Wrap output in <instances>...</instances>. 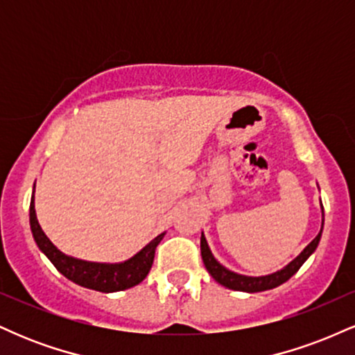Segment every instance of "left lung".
<instances>
[{
	"mask_svg": "<svg viewBox=\"0 0 355 355\" xmlns=\"http://www.w3.org/2000/svg\"><path fill=\"white\" fill-rule=\"evenodd\" d=\"M322 205V203H320ZM322 229H324V209H322ZM322 229L319 232L315 239L309 243L307 247L300 252L299 255L292 260L291 263H287L284 268L274 272V274L268 275H260V277H250V275H242L237 274V272H232L227 267H223L222 263L215 259L214 254H211L209 243H207L205 235L202 232L200 237V252H202V260L205 263V268L209 270V274L214 277L215 280L223 287L232 288V291H240V292H248V294H254V292H263V291H270V288L279 287L284 282H287L292 275L302 267V263L305 260L311 257L313 252H315L317 245L320 242V235H322Z\"/></svg>",
	"mask_w": 355,
	"mask_h": 355,
	"instance_id": "left-lung-1",
	"label": "left lung"
}]
</instances>
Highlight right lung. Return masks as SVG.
Listing matches in <instances>:
<instances>
[{
	"instance_id": "1",
	"label": "right lung",
	"mask_w": 355,
	"mask_h": 355,
	"mask_svg": "<svg viewBox=\"0 0 355 355\" xmlns=\"http://www.w3.org/2000/svg\"><path fill=\"white\" fill-rule=\"evenodd\" d=\"M30 225L36 245L50 259L53 266L58 268L60 274H63L68 280L81 285V287L105 292V294L125 291V288L135 287V285L140 284L148 275L153 263L155 248H157L165 235L164 232L158 237H155L138 254L133 255L132 259L125 260V262L100 263L75 259V257H70L58 250V248L53 245L51 240L44 235V232L38 223V218H36L35 190L30 203Z\"/></svg>"
}]
</instances>
